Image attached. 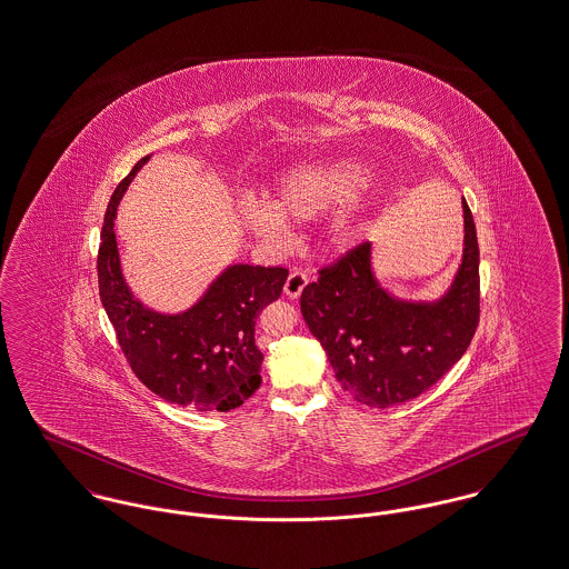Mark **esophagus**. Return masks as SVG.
<instances>
[{"label":"esophagus","mask_w":569,"mask_h":569,"mask_svg":"<svg viewBox=\"0 0 569 569\" xmlns=\"http://www.w3.org/2000/svg\"><path fill=\"white\" fill-rule=\"evenodd\" d=\"M307 283H309V274H307L305 270H301V268H295V270L288 274V279H286L283 292H286L288 297H292V299H299Z\"/></svg>","instance_id":"1"}]
</instances>
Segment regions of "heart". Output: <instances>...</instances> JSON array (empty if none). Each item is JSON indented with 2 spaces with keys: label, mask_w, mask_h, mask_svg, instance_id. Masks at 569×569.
<instances>
[{
  "label": "heart",
  "mask_w": 569,
  "mask_h": 569,
  "mask_svg": "<svg viewBox=\"0 0 569 569\" xmlns=\"http://www.w3.org/2000/svg\"><path fill=\"white\" fill-rule=\"evenodd\" d=\"M371 169L357 159H329L288 169L272 189L270 203L247 200L242 221L270 240H281L286 221H309L346 203L329 223L331 247H346L363 232V217L355 198L368 187Z\"/></svg>",
  "instance_id": "1"
}]
</instances>
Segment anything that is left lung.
I'll use <instances>...</instances> for the list:
<instances>
[{
    "label": "left lung",
    "instance_id": "obj_1",
    "mask_svg": "<svg viewBox=\"0 0 569 569\" xmlns=\"http://www.w3.org/2000/svg\"><path fill=\"white\" fill-rule=\"evenodd\" d=\"M465 208V256L438 302L396 301L371 274L369 242L339 256L305 286L301 311L337 382L352 398L389 408L428 391L467 352L479 325V244Z\"/></svg>",
    "mask_w": 569,
    "mask_h": 569
}]
</instances>
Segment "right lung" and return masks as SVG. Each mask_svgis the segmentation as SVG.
<instances>
[{
	"label": "right lung",
	"mask_w": 569,
	"mask_h": 569,
	"mask_svg": "<svg viewBox=\"0 0 569 569\" xmlns=\"http://www.w3.org/2000/svg\"><path fill=\"white\" fill-rule=\"evenodd\" d=\"M116 187L102 223L99 292L134 376L159 398L198 412H228L262 385L264 355L256 346L260 311L281 297L288 268H228L198 305L178 316L157 313L134 299L120 270L113 219L134 173Z\"/></svg>",
	"instance_id": "1"
}]
</instances>
